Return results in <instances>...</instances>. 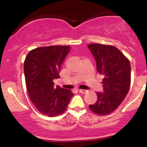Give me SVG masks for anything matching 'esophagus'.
I'll return each instance as SVG.
<instances>
[{"mask_svg": "<svg viewBox=\"0 0 147 147\" xmlns=\"http://www.w3.org/2000/svg\"><path fill=\"white\" fill-rule=\"evenodd\" d=\"M78 92L80 93H86L87 92V90H81V89H80V90H78Z\"/></svg>", "mask_w": 147, "mask_h": 147, "instance_id": "1", "label": "esophagus"}]
</instances>
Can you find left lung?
I'll list each match as a JSON object with an SVG mask.
<instances>
[{"label": "left lung", "mask_w": 147, "mask_h": 147, "mask_svg": "<svg viewBox=\"0 0 147 147\" xmlns=\"http://www.w3.org/2000/svg\"><path fill=\"white\" fill-rule=\"evenodd\" d=\"M96 61L97 70L104 75L103 92H97V102L89 105L94 113L107 115L124 100L131 83V67L128 59L117 47L95 43L87 45Z\"/></svg>", "instance_id": "left-lung-1"}]
</instances>
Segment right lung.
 <instances>
[{
    "mask_svg": "<svg viewBox=\"0 0 147 147\" xmlns=\"http://www.w3.org/2000/svg\"><path fill=\"white\" fill-rule=\"evenodd\" d=\"M70 50L69 46L41 47L31 50L24 62L28 94L37 109L47 117L65 112L74 95L70 90L54 87L53 80L60 78V66Z\"/></svg>",
    "mask_w": 147,
    "mask_h": 147,
    "instance_id": "add662e5",
    "label": "right lung"
}]
</instances>
